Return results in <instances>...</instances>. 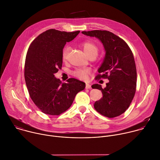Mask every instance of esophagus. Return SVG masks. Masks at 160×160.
Instances as JSON below:
<instances>
[{
  "instance_id": "1",
  "label": "esophagus",
  "mask_w": 160,
  "mask_h": 160,
  "mask_svg": "<svg viewBox=\"0 0 160 160\" xmlns=\"http://www.w3.org/2000/svg\"><path fill=\"white\" fill-rule=\"evenodd\" d=\"M85 88H91V85L90 84H88V83H86Z\"/></svg>"
}]
</instances>
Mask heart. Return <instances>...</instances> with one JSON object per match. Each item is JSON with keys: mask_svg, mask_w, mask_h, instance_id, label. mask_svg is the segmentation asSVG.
<instances>
[{"mask_svg": "<svg viewBox=\"0 0 160 160\" xmlns=\"http://www.w3.org/2000/svg\"><path fill=\"white\" fill-rule=\"evenodd\" d=\"M81 46L83 48L87 56L89 58L92 56L96 57L98 52V46L91 41H84L81 43ZM70 51L69 47H65L62 51V60L66 61L68 58V55ZM90 73V71L88 68H79L77 69L73 72V75L76 78L80 80H85L87 78L88 75Z\"/></svg>", "mask_w": 160, "mask_h": 160, "instance_id": "heart-1", "label": "heart"}]
</instances>
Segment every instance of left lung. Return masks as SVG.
<instances>
[{
    "mask_svg": "<svg viewBox=\"0 0 160 160\" xmlns=\"http://www.w3.org/2000/svg\"><path fill=\"white\" fill-rule=\"evenodd\" d=\"M82 33L99 39L106 52L96 78L109 82L104 88L99 84L92 86L102 93L94 108L105 117H118L128 109L136 93L137 72L132 52L122 39L110 31L93 30Z\"/></svg>",
    "mask_w": 160,
    "mask_h": 160,
    "instance_id": "8db88e82",
    "label": "left lung"
}]
</instances>
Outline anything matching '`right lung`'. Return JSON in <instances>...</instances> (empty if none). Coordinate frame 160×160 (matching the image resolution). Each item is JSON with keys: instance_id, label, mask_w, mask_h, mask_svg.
Wrapping results in <instances>:
<instances>
[{"instance_id": "add662e5", "label": "right lung", "mask_w": 160, "mask_h": 160, "mask_svg": "<svg viewBox=\"0 0 160 160\" xmlns=\"http://www.w3.org/2000/svg\"><path fill=\"white\" fill-rule=\"evenodd\" d=\"M80 32L48 29L31 43L26 57L24 78L31 98L43 113L58 116L67 111L85 83L70 78L62 83L54 74L62 67V51L67 42Z\"/></svg>"}]
</instances>
